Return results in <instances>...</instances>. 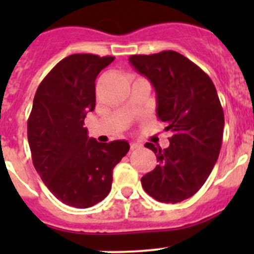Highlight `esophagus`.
<instances>
[{
	"instance_id": "esophagus-1",
	"label": "esophagus",
	"mask_w": 254,
	"mask_h": 254,
	"mask_svg": "<svg viewBox=\"0 0 254 254\" xmlns=\"http://www.w3.org/2000/svg\"><path fill=\"white\" fill-rule=\"evenodd\" d=\"M142 145L140 142H131L130 143V148L131 150H136V148H141Z\"/></svg>"
}]
</instances>
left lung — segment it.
Masks as SVG:
<instances>
[{
    "label": "left lung",
    "instance_id": "1",
    "mask_svg": "<svg viewBox=\"0 0 254 254\" xmlns=\"http://www.w3.org/2000/svg\"><path fill=\"white\" fill-rule=\"evenodd\" d=\"M129 61L152 83L157 118L172 132L167 148L145 143L158 165L142 177V188L161 203H179L203 187L219 157L225 119L216 88L199 66L177 51L131 55Z\"/></svg>",
    "mask_w": 254,
    "mask_h": 254
}]
</instances>
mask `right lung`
Listing matches in <instances>:
<instances>
[{
    "mask_svg": "<svg viewBox=\"0 0 254 254\" xmlns=\"http://www.w3.org/2000/svg\"><path fill=\"white\" fill-rule=\"evenodd\" d=\"M114 56L73 54L45 76L28 119L33 165L49 190L66 205L86 209L112 189L113 168L129 142H98L83 127L96 107V78Z\"/></svg>",
    "mask_w": 254,
    "mask_h": 254,
    "instance_id": "add662e5",
    "label": "right lung"
}]
</instances>
